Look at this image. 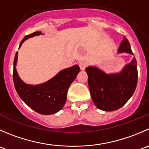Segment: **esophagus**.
<instances>
[{"instance_id":"1","label":"esophagus","mask_w":149,"mask_h":149,"mask_svg":"<svg viewBox=\"0 0 149 149\" xmlns=\"http://www.w3.org/2000/svg\"><path fill=\"white\" fill-rule=\"evenodd\" d=\"M79 67H80L81 70H84L85 68H86V63H85L84 61H80L79 63Z\"/></svg>"}]
</instances>
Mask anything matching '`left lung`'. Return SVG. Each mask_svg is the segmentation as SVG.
Instances as JSON below:
<instances>
[{
	"instance_id": "8db88e82",
	"label": "left lung",
	"mask_w": 149,
	"mask_h": 149,
	"mask_svg": "<svg viewBox=\"0 0 149 149\" xmlns=\"http://www.w3.org/2000/svg\"><path fill=\"white\" fill-rule=\"evenodd\" d=\"M118 52L133 54L127 38H124ZM86 72L92 100L95 106L102 111H112L122 108L136 89L138 69L135 58L119 73L108 75L92 66L86 68Z\"/></svg>"
}]
</instances>
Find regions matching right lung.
<instances>
[{"label":"right lung","instance_id":"add662e5","mask_svg":"<svg viewBox=\"0 0 149 149\" xmlns=\"http://www.w3.org/2000/svg\"><path fill=\"white\" fill-rule=\"evenodd\" d=\"M40 34H41V32L38 31L26 36L22 40L19 47L26 39ZM17 54V52L14 60L13 79L19 96L37 113L49 115L58 112L65 103L69 86L80 71L79 66L76 65L61 70L51 80L41 84L33 86L26 84L19 77L15 67Z\"/></svg>","mask_w":149,"mask_h":149}]
</instances>
